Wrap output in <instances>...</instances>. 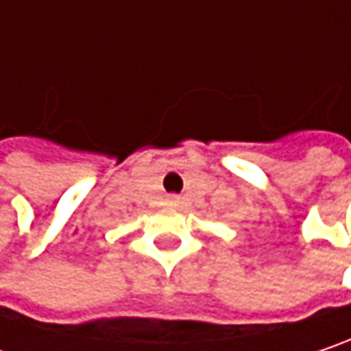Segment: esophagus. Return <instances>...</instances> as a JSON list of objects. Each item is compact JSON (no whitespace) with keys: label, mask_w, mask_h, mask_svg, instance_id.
<instances>
[{"label":"esophagus","mask_w":351,"mask_h":351,"mask_svg":"<svg viewBox=\"0 0 351 351\" xmlns=\"http://www.w3.org/2000/svg\"><path fill=\"white\" fill-rule=\"evenodd\" d=\"M167 202H169L171 206H176V204H178V197H176V195H169V199H167Z\"/></svg>","instance_id":"obj_1"}]
</instances>
